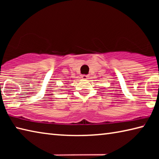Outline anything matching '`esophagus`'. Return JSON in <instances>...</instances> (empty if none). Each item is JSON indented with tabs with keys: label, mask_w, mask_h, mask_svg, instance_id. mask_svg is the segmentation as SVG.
I'll return each mask as SVG.
<instances>
[{
	"label": "esophagus",
	"mask_w": 159,
	"mask_h": 159,
	"mask_svg": "<svg viewBox=\"0 0 159 159\" xmlns=\"http://www.w3.org/2000/svg\"><path fill=\"white\" fill-rule=\"evenodd\" d=\"M81 78H82V79H88V78H89V76H88V75H85V74H83V75H81Z\"/></svg>",
	"instance_id": "esophagus-1"
}]
</instances>
